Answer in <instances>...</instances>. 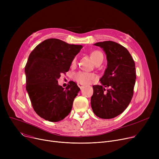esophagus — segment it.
Returning a JSON list of instances; mask_svg holds the SVG:
<instances>
[{
    "label": "esophagus",
    "mask_w": 159,
    "mask_h": 159,
    "mask_svg": "<svg viewBox=\"0 0 159 159\" xmlns=\"http://www.w3.org/2000/svg\"><path fill=\"white\" fill-rule=\"evenodd\" d=\"M78 86H79L80 89H82V88H84V86H83V85H82V84H79V83L78 84Z\"/></svg>",
    "instance_id": "1"
}]
</instances>
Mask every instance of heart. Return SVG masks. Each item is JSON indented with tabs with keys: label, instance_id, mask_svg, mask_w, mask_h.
Returning <instances> with one entry per match:
<instances>
[{
	"label": "heart",
	"instance_id": "obj_1",
	"mask_svg": "<svg viewBox=\"0 0 159 159\" xmlns=\"http://www.w3.org/2000/svg\"><path fill=\"white\" fill-rule=\"evenodd\" d=\"M90 55L93 58L94 62L97 65L101 64L104 60L103 53L99 50H95L91 52ZM77 62L76 58H74L72 61V64H75ZM96 79V75L92 73H88L84 71H79L75 73L73 75V79L81 84H88L91 80Z\"/></svg>",
	"mask_w": 159,
	"mask_h": 159
}]
</instances>
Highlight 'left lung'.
I'll return each instance as SVG.
<instances>
[{
  "label": "left lung",
  "mask_w": 159,
  "mask_h": 159,
  "mask_svg": "<svg viewBox=\"0 0 159 159\" xmlns=\"http://www.w3.org/2000/svg\"><path fill=\"white\" fill-rule=\"evenodd\" d=\"M95 45L104 49L107 67L100 79L102 84L93 86L91 105L98 117L113 119L126 110L131 101L136 79L135 64L128 49L118 43L104 41Z\"/></svg>",
  "instance_id": "left-lung-1"
}]
</instances>
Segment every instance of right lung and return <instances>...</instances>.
<instances>
[{"label": "right lung", "mask_w": 159, "mask_h": 159, "mask_svg": "<svg viewBox=\"0 0 159 159\" xmlns=\"http://www.w3.org/2000/svg\"><path fill=\"white\" fill-rule=\"evenodd\" d=\"M82 48L57 39H48L31 52L25 66L26 88L33 110L41 118L58 122L70 113L80 89L73 81H70L64 89L58 84L57 79L69 71Z\"/></svg>", "instance_id": "add662e5"}]
</instances>
